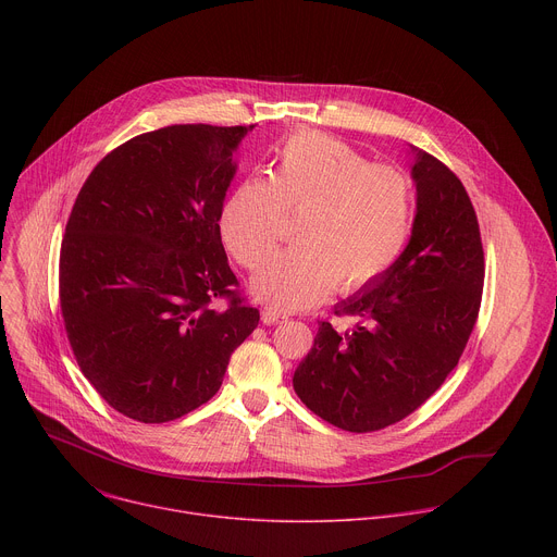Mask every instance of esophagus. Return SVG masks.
<instances>
[{
	"instance_id": "esophagus-1",
	"label": "esophagus",
	"mask_w": 557,
	"mask_h": 557,
	"mask_svg": "<svg viewBox=\"0 0 557 557\" xmlns=\"http://www.w3.org/2000/svg\"><path fill=\"white\" fill-rule=\"evenodd\" d=\"M286 320H288V314H286V312H280V310L271 308V306L262 308V322H264L267 326H273V324H282V322H286Z\"/></svg>"
}]
</instances>
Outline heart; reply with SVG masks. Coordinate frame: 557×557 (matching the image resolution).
Returning <instances> with one entry per match:
<instances>
[{
  "label": "heart",
  "mask_w": 557,
  "mask_h": 557,
  "mask_svg": "<svg viewBox=\"0 0 557 557\" xmlns=\"http://www.w3.org/2000/svg\"><path fill=\"white\" fill-rule=\"evenodd\" d=\"M286 213L299 215L295 247L273 256L253 293L275 308H304L379 280L406 251L414 226L408 174L320 132H297L273 151L271 178L237 185L222 207L224 245L245 269L277 247Z\"/></svg>",
  "instance_id": "heart-1"
}]
</instances>
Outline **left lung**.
<instances>
[{
  "instance_id": "left-lung-1",
  "label": "left lung",
  "mask_w": 557,
  "mask_h": 557,
  "mask_svg": "<svg viewBox=\"0 0 557 557\" xmlns=\"http://www.w3.org/2000/svg\"><path fill=\"white\" fill-rule=\"evenodd\" d=\"M417 218L401 258L320 322L293 374L301 404L346 432H376L419 410L458 366L479 320L485 253L473 205L436 156L412 147Z\"/></svg>"
}]
</instances>
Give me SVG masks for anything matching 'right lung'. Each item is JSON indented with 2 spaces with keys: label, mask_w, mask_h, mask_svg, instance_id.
Returning a JSON list of instances; mask_svg holds the SVG:
<instances>
[{
  "label": "right lung",
  "mask_w": 557,
  "mask_h": 557,
  "mask_svg": "<svg viewBox=\"0 0 557 557\" xmlns=\"http://www.w3.org/2000/svg\"><path fill=\"white\" fill-rule=\"evenodd\" d=\"M249 129L138 134L74 200L59 256L63 326L78 368L127 419L168 423L207 404L258 329L218 224Z\"/></svg>",
  "instance_id": "obj_1"
}]
</instances>
